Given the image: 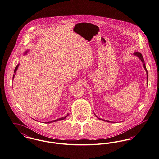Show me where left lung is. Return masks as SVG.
<instances>
[{"label": "left lung", "instance_id": "obj_1", "mask_svg": "<svg viewBox=\"0 0 159 159\" xmlns=\"http://www.w3.org/2000/svg\"><path fill=\"white\" fill-rule=\"evenodd\" d=\"M134 54L135 55V56H137V57H139V58L140 59V60L142 61V63H143V66H144V69L146 70V71L147 73V80H148V72H147V70L146 69V66H145V63H144V58H143V56H142V54L140 53V52H134ZM96 116L97 117V116L96 115ZM98 119H99V120H102V121H106V122H110V121H105V120H102L101 118H98Z\"/></svg>", "mask_w": 159, "mask_h": 159}]
</instances>
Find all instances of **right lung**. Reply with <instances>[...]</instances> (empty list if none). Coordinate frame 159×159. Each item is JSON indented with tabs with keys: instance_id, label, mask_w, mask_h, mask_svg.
Here are the masks:
<instances>
[{
	"instance_id": "add662e5",
	"label": "right lung",
	"mask_w": 159,
	"mask_h": 159,
	"mask_svg": "<svg viewBox=\"0 0 159 159\" xmlns=\"http://www.w3.org/2000/svg\"><path fill=\"white\" fill-rule=\"evenodd\" d=\"M26 52H25V54H26ZM19 64H18L16 67H15V70H14V75H13V79H14V77H15V73H16V70H17V69H18V66H19ZM69 114H67L64 117H62V118H58V119H57V120H54V121H50V122H47V123H48V124H49V123H51V122H56V121H61V120H64L67 116H69Z\"/></svg>"
}]
</instances>
